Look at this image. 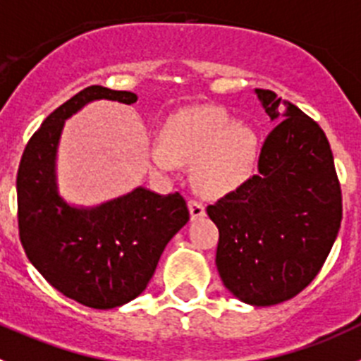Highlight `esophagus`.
I'll return each instance as SVG.
<instances>
[{
	"mask_svg": "<svg viewBox=\"0 0 361 361\" xmlns=\"http://www.w3.org/2000/svg\"><path fill=\"white\" fill-rule=\"evenodd\" d=\"M188 210H190V219H201L204 216V207L200 201H188Z\"/></svg>",
	"mask_w": 361,
	"mask_h": 361,
	"instance_id": "1",
	"label": "esophagus"
}]
</instances>
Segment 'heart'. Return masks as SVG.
Here are the masks:
<instances>
[{
  "mask_svg": "<svg viewBox=\"0 0 361 361\" xmlns=\"http://www.w3.org/2000/svg\"><path fill=\"white\" fill-rule=\"evenodd\" d=\"M257 138L248 126L221 109H187L169 118L160 144L147 151L151 173L167 178L178 165H192V183L201 196L233 192L252 176Z\"/></svg>",
  "mask_w": 361,
  "mask_h": 361,
  "instance_id": "heart-1",
  "label": "heart"
}]
</instances>
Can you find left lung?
<instances>
[{
	"label": "left lung",
	"mask_w": 361,
	"mask_h": 361,
	"mask_svg": "<svg viewBox=\"0 0 361 361\" xmlns=\"http://www.w3.org/2000/svg\"><path fill=\"white\" fill-rule=\"evenodd\" d=\"M274 131L259 174L207 207L219 230L216 266L226 290L250 306L300 293L338 235L342 192L320 126L269 90H255Z\"/></svg>",
	"instance_id": "8db88e82"
}]
</instances>
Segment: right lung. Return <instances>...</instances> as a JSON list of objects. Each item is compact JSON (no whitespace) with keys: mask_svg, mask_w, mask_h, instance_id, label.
<instances>
[{"mask_svg":"<svg viewBox=\"0 0 361 361\" xmlns=\"http://www.w3.org/2000/svg\"><path fill=\"white\" fill-rule=\"evenodd\" d=\"M95 100L131 106L136 95L90 86L48 115L19 164L18 221L28 261L55 290L82 306L113 310L147 288L161 252L190 216L181 194L161 196L142 185L92 207L61 196L57 154L64 124Z\"/></svg>","mask_w":361,"mask_h":361,"instance_id":"1","label":"right lung"}]
</instances>
